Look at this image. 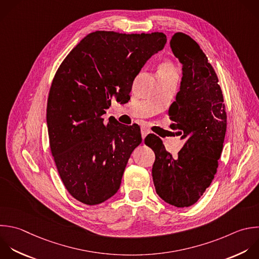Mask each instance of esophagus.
<instances>
[{
	"label": "esophagus",
	"instance_id": "esophagus-1",
	"mask_svg": "<svg viewBox=\"0 0 259 259\" xmlns=\"http://www.w3.org/2000/svg\"><path fill=\"white\" fill-rule=\"evenodd\" d=\"M150 134V131L148 130V128H146V127H142V138H143V140L148 136Z\"/></svg>",
	"mask_w": 259,
	"mask_h": 259
}]
</instances>
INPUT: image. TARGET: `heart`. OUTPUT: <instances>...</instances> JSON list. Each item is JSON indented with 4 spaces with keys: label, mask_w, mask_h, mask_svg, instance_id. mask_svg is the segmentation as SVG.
<instances>
[{
    "label": "heart",
    "mask_w": 259,
    "mask_h": 259,
    "mask_svg": "<svg viewBox=\"0 0 259 259\" xmlns=\"http://www.w3.org/2000/svg\"><path fill=\"white\" fill-rule=\"evenodd\" d=\"M174 72V68L170 62H163L159 66V74H168Z\"/></svg>",
    "instance_id": "b5f03b06"
}]
</instances>
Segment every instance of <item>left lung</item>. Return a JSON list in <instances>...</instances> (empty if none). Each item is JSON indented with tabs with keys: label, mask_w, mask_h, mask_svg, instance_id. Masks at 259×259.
<instances>
[{
	"label": "left lung",
	"mask_w": 259,
	"mask_h": 259,
	"mask_svg": "<svg viewBox=\"0 0 259 259\" xmlns=\"http://www.w3.org/2000/svg\"><path fill=\"white\" fill-rule=\"evenodd\" d=\"M170 48L182 64L180 90L168 110L170 127L186 142L176 158L155 135L145 144L156 156L152 176L157 194L171 205L185 207L198 200L217 173L227 114L217 74L199 46L177 32Z\"/></svg>",
	"instance_id": "left-lung-1"
}]
</instances>
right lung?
<instances>
[{"label": "right lung", "mask_w": 259, "mask_h": 259, "mask_svg": "<svg viewBox=\"0 0 259 259\" xmlns=\"http://www.w3.org/2000/svg\"><path fill=\"white\" fill-rule=\"evenodd\" d=\"M167 41L162 32L95 31L66 57L53 80L47 108L51 151L61 179L77 200L94 205L113 196L133 151L142 143L138 124L102 115L130 99L133 82Z\"/></svg>", "instance_id": "right-lung-1"}]
</instances>
